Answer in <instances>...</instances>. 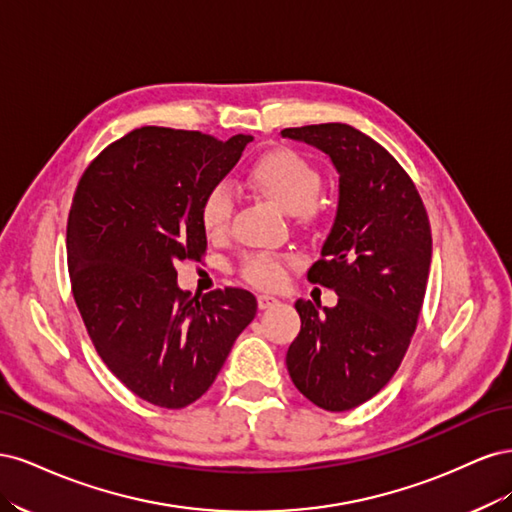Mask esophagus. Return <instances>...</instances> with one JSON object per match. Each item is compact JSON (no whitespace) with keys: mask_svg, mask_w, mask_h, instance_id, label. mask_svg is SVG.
I'll return each mask as SVG.
<instances>
[{"mask_svg":"<svg viewBox=\"0 0 512 512\" xmlns=\"http://www.w3.org/2000/svg\"><path fill=\"white\" fill-rule=\"evenodd\" d=\"M280 301H277L275 297H271V294H258V307L260 309H269L273 305H277Z\"/></svg>","mask_w":512,"mask_h":512,"instance_id":"obj_1","label":"esophagus"}]
</instances>
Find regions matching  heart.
Instances as JSON below:
<instances>
[{"instance_id": "obj_1", "label": "heart", "mask_w": 512, "mask_h": 512, "mask_svg": "<svg viewBox=\"0 0 512 512\" xmlns=\"http://www.w3.org/2000/svg\"><path fill=\"white\" fill-rule=\"evenodd\" d=\"M245 181L271 198L288 213L309 218L320 192V170L301 153L277 147L258 156L245 170ZM235 200L226 185H213L200 203V226L209 239H222L230 228ZM241 275L256 288H277L286 277V258L277 254H252L243 262Z\"/></svg>"}]
</instances>
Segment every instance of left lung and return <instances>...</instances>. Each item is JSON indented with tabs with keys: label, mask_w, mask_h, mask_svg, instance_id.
Instances as JSON below:
<instances>
[{
	"label": "left lung",
	"mask_w": 512,
	"mask_h": 512,
	"mask_svg": "<svg viewBox=\"0 0 512 512\" xmlns=\"http://www.w3.org/2000/svg\"><path fill=\"white\" fill-rule=\"evenodd\" d=\"M322 149L339 173L335 224L307 280L337 292L322 312L297 301L301 331L286 354L294 386L322 410L365 404L404 361L431 265L423 198L401 164L346 123L286 128Z\"/></svg>",
	"instance_id": "8db88e82"
}]
</instances>
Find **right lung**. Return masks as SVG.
<instances>
[{"label": "right lung", "instance_id": "add662e5", "mask_svg": "<svg viewBox=\"0 0 512 512\" xmlns=\"http://www.w3.org/2000/svg\"><path fill=\"white\" fill-rule=\"evenodd\" d=\"M250 141L143 126L102 149L74 190L66 243L76 307L106 367L153 406L203 397L256 316L252 292L192 297L175 269L205 256L200 203Z\"/></svg>", "mask_w": 512, "mask_h": 512}]
</instances>
